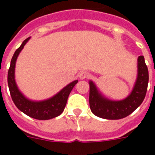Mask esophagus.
<instances>
[{
  "label": "esophagus",
  "mask_w": 155,
  "mask_h": 155,
  "mask_svg": "<svg viewBox=\"0 0 155 155\" xmlns=\"http://www.w3.org/2000/svg\"><path fill=\"white\" fill-rule=\"evenodd\" d=\"M79 77L81 78V80L85 79V78L88 77V73L87 72H85V71H81V72L79 73Z\"/></svg>",
  "instance_id": "esophagus-1"
}]
</instances>
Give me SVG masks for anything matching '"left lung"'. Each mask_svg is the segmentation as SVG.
<instances>
[{
  "label": "left lung",
  "mask_w": 155,
  "mask_h": 155,
  "mask_svg": "<svg viewBox=\"0 0 155 155\" xmlns=\"http://www.w3.org/2000/svg\"><path fill=\"white\" fill-rule=\"evenodd\" d=\"M149 71L143 55L138 58V75L133 91L122 101H111L99 92L93 81H90V107L96 116L106 120H120L130 115L142 104L146 94Z\"/></svg>",
  "instance_id": "left-lung-1"
}]
</instances>
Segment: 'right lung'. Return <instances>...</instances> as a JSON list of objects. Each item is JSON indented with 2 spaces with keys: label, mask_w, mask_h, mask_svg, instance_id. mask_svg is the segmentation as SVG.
<instances>
[{
  "label": "right lung",
  "mask_w": 155,
  "mask_h": 155,
  "mask_svg": "<svg viewBox=\"0 0 155 155\" xmlns=\"http://www.w3.org/2000/svg\"><path fill=\"white\" fill-rule=\"evenodd\" d=\"M30 40V37L25 39L22 42L21 45L15 51L12 56L11 65L9 68L7 82H8L10 94L15 106L20 110L28 116L40 120H51L59 116L64 111L66 105L69 94H71L72 89L77 84L78 81H74L67 84L59 93L53 97L42 101H33L28 100L25 95L19 91L15 81V67L16 59L20 52L24 48L26 42Z\"/></svg>",
  "instance_id": "right-lung-1"
}]
</instances>
